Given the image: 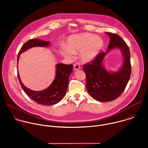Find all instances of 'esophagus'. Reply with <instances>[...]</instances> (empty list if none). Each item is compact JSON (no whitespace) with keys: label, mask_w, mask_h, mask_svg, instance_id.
<instances>
[{"label":"esophagus","mask_w":148,"mask_h":148,"mask_svg":"<svg viewBox=\"0 0 148 148\" xmlns=\"http://www.w3.org/2000/svg\"><path fill=\"white\" fill-rule=\"evenodd\" d=\"M80 68V66L79 65V64H78V63H76V64H75L74 65V70H79Z\"/></svg>","instance_id":"1"}]
</instances>
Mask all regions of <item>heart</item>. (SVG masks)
Masks as SVG:
<instances>
[{
    "mask_svg": "<svg viewBox=\"0 0 148 148\" xmlns=\"http://www.w3.org/2000/svg\"><path fill=\"white\" fill-rule=\"evenodd\" d=\"M67 46L62 48V55L67 58H73L75 53L80 52L84 62L94 60L103 46L102 38L90 33H81L70 36L67 38Z\"/></svg>",
    "mask_w": 148,
    "mask_h": 148,
    "instance_id": "1",
    "label": "heart"
}]
</instances>
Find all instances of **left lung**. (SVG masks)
Here are the masks:
<instances>
[{
  "label": "left lung",
  "instance_id": "obj_1",
  "mask_svg": "<svg viewBox=\"0 0 148 148\" xmlns=\"http://www.w3.org/2000/svg\"><path fill=\"white\" fill-rule=\"evenodd\" d=\"M110 41L106 53L101 52L90 63L84 64L83 70L86 75V88L94 99L102 102L113 101L123 92L130 80L131 74L130 49L118 34L105 33ZM118 48L122 52L124 61L118 72H110L102 64L104 57L110 51Z\"/></svg>",
  "mask_w": 148,
  "mask_h": 148
}]
</instances>
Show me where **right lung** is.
Instances as JSON below:
<instances>
[{"label":"right lung","instance_id":"1","mask_svg":"<svg viewBox=\"0 0 148 148\" xmlns=\"http://www.w3.org/2000/svg\"><path fill=\"white\" fill-rule=\"evenodd\" d=\"M50 45V41L38 38L29 40L24 44L18 52L17 63L20 55L27 50L34 47H47ZM73 68L72 64H57L54 81L47 88L40 91H33L27 88L21 81L18 73H17V77L21 87L30 98L41 105H51L57 103L64 97L69 85V77L73 72Z\"/></svg>","mask_w":148,"mask_h":148}]
</instances>
